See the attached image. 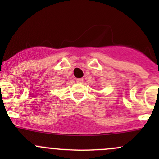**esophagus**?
I'll return each instance as SVG.
<instances>
[{
    "label": "esophagus",
    "mask_w": 159,
    "mask_h": 159,
    "mask_svg": "<svg viewBox=\"0 0 159 159\" xmlns=\"http://www.w3.org/2000/svg\"><path fill=\"white\" fill-rule=\"evenodd\" d=\"M75 81H76L77 83H81L83 81V79L82 78H76Z\"/></svg>",
    "instance_id": "esophagus-1"
}]
</instances>
